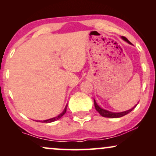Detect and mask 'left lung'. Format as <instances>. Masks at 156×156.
<instances>
[{"label":"left lung","instance_id":"8db88e82","mask_svg":"<svg viewBox=\"0 0 156 156\" xmlns=\"http://www.w3.org/2000/svg\"><path fill=\"white\" fill-rule=\"evenodd\" d=\"M121 39L124 40L126 42H128L129 44H131V42L129 41V40L127 39L126 37H123V36H121ZM94 106H95V108L96 110L99 113V114L101 115V116H104V117H106V118H119V117H122L123 116H125V115H126L129 114L131 112L132 110L134 109V108L136 107V106H137V104L133 106V108H130L129 110H127V111H125V112H109V111L108 110H106V109H104V108H101L100 106L98 105L97 104V102H96L95 99H94Z\"/></svg>","mask_w":156,"mask_h":156}]
</instances>
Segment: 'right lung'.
I'll return each instance as SVG.
<instances>
[{"label":"right lung","mask_w":156,"mask_h":156,"mask_svg":"<svg viewBox=\"0 0 156 156\" xmlns=\"http://www.w3.org/2000/svg\"><path fill=\"white\" fill-rule=\"evenodd\" d=\"M67 104L66 105L65 109L63 110V112L61 113L60 114H59L58 116L54 117V118H52V119H47V120H43V121H39V122H42V123H51V122H53V121H55L57 120H58L61 118L62 116H63V115L65 114L66 112H67Z\"/></svg>","instance_id":"right-lung-1"}]
</instances>
